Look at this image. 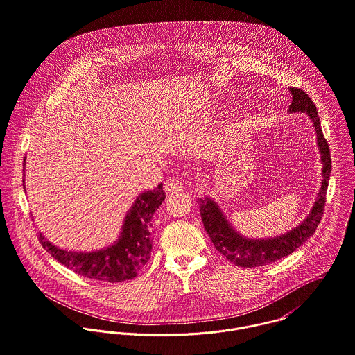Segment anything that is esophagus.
I'll return each instance as SVG.
<instances>
[{
    "label": "esophagus",
    "instance_id": "esophagus-1",
    "mask_svg": "<svg viewBox=\"0 0 355 355\" xmlns=\"http://www.w3.org/2000/svg\"><path fill=\"white\" fill-rule=\"evenodd\" d=\"M184 190V186L180 180L178 179H169L166 180L165 183V191L169 193V194H173V193H180Z\"/></svg>",
    "mask_w": 355,
    "mask_h": 355
}]
</instances>
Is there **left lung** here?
I'll return each instance as SVG.
<instances>
[{
	"mask_svg": "<svg viewBox=\"0 0 355 355\" xmlns=\"http://www.w3.org/2000/svg\"><path fill=\"white\" fill-rule=\"evenodd\" d=\"M289 91L292 94L289 113H307L309 119H311L315 128L317 146L321 154L322 164L321 189L311 211L300 225L281 236L257 239L239 234L223 215L220 207L218 205V202H215V200H212L211 197L198 198L202 223L208 236L212 239V243L215 245L216 250H219L229 261L238 267H260L293 253V250L302 246L315 233L324 215L325 197L332 171L329 146L327 143V139L324 137L318 112L311 98L299 88H291Z\"/></svg>",
	"mask_w": 355,
	"mask_h": 355,
	"instance_id": "8db88e82",
	"label": "left lung"
}]
</instances>
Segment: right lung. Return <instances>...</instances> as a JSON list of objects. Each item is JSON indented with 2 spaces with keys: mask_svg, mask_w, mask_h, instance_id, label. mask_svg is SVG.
<instances>
[{
  "mask_svg": "<svg viewBox=\"0 0 355 355\" xmlns=\"http://www.w3.org/2000/svg\"><path fill=\"white\" fill-rule=\"evenodd\" d=\"M165 197L162 183L154 190L140 193L123 219L119 239L103 249L94 252L64 250L49 242L41 232L38 239L52 257L78 275L105 282L132 279L150 259L153 249L151 219Z\"/></svg>",
  "mask_w": 355,
  "mask_h": 355,
  "instance_id": "obj_1",
  "label": "right lung"
}]
</instances>
